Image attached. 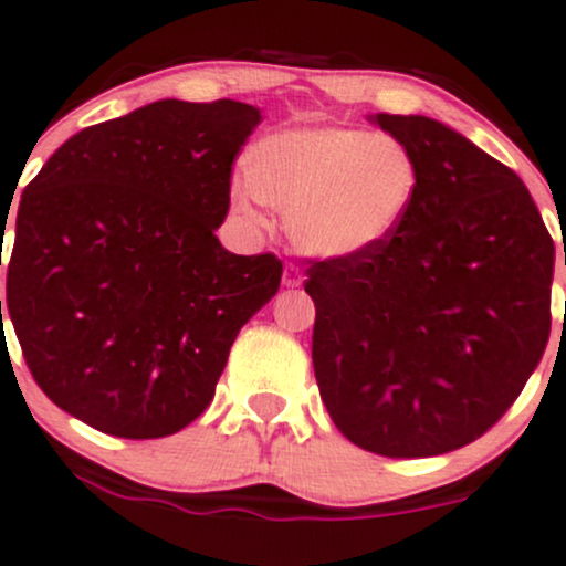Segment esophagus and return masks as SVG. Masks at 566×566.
<instances>
[{
	"mask_svg": "<svg viewBox=\"0 0 566 566\" xmlns=\"http://www.w3.org/2000/svg\"><path fill=\"white\" fill-rule=\"evenodd\" d=\"M302 283H304V275H302L300 266H294V264L285 266V270H283V285H285V289H300Z\"/></svg>",
	"mask_w": 566,
	"mask_h": 566,
	"instance_id": "34e87169",
	"label": "esophagus"
}]
</instances>
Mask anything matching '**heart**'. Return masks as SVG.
<instances>
[{
  "mask_svg": "<svg viewBox=\"0 0 566 566\" xmlns=\"http://www.w3.org/2000/svg\"><path fill=\"white\" fill-rule=\"evenodd\" d=\"M417 163L398 138L353 125H310L262 138L249 174L232 179V208L264 227V206L285 213L291 243L323 262L379 251L417 198Z\"/></svg>",
  "mask_w": 566,
  "mask_h": 566,
  "instance_id": "obj_1",
  "label": "heart"
}]
</instances>
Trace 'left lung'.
<instances>
[{"instance_id":"1","label":"left lung","mask_w":566,"mask_h":566,"mask_svg":"<svg viewBox=\"0 0 566 566\" xmlns=\"http://www.w3.org/2000/svg\"><path fill=\"white\" fill-rule=\"evenodd\" d=\"M368 119L411 151L420 184L382 249L307 270L315 379L355 447L447 454L484 436L543 358L556 249L524 181L471 138L422 114Z\"/></svg>"}]
</instances>
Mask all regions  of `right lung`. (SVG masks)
I'll use <instances>...</instances> for the list:
<instances>
[{"label": "right lung", "instance_id": "right-lung-1", "mask_svg": "<svg viewBox=\"0 0 566 566\" xmlns=\"http://www.w3.org/2000/svg\"><path fill=\"white\" fill-rule=\"evenodd\" d=\"M259 123L230 98L155 101L80 130L23 189L4 317L63 411L163 438L211 403L234 336L283 275L272 253L238 256L216 238Z\"/></svg>", "mask_w": 566, "mask_h": 566}]
</instances>
